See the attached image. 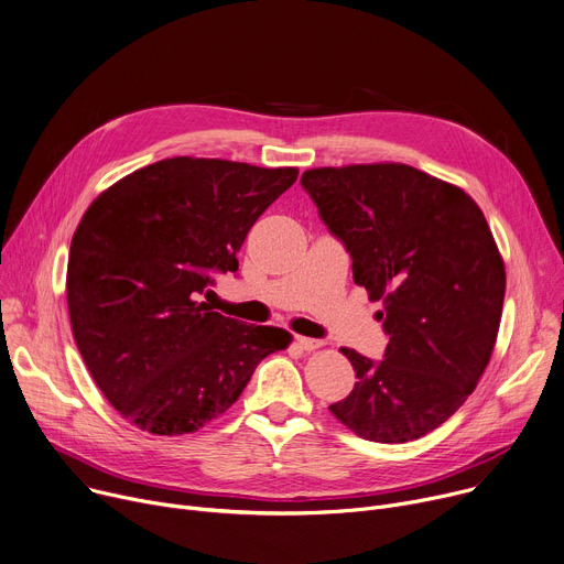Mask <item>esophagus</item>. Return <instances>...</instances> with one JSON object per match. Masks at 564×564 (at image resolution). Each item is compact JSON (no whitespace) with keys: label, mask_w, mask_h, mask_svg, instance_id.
Segmentation results:
<instances>
[{"label":"esophagus","mask_w":564,"mask_h":564,"mask_svg":"<svg viewBox=\"0 0 564 564\" xmlns=\"http://www.w3.org/2000/svg\"><path fill=\"white\" fill-rule=\"evenodd\" d=\"M295 343L300 345L302 350H307V352L318 350L321 345H323V340H318V338H310V336H295Z\"/></svg>","instance_id":"obj_1"}]
</instances>
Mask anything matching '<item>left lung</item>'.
Instances as JSON below:
<instances>
[{
    "label": "left lung",
    "instance_id": "1",
    "mask_svg": "<svg viewBox=\"0 0 564 564\" xmlns=\"http://www.w3.org/2000/svg\"><path fill=\"white\" fill-rule=\"evenodd\" d=\"M388 336L381 361L340 348L357 383L329 411L357 436L409 443L447 422L481 379L506 271L484 212L406 164L310 169L300 178Z\"/></svg>",
    "mask_w": 564,
    "mask_h": 564
}]
</instances>
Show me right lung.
Returning <instances> with one entry per match:
<instances>
[{
	"label": "right lung",
	"instance_id": "obj_1",
	"mask_svg": "<svg viewBox=\"0 0 564 564\" xmlns=\"http://www.w3.org/2000/svg\"><path fill=\"white\" fill-rule=\"evenodd\" d=\"M297 169L169 158L133 171L83 214L67 262L74 340L108 402L138 429L183 436L226 413L291 334L212 312L252 224Z\"/></svg>",
	"mask_w": 564,
	"mask_h": 564
}]
</instances>
